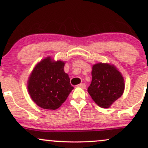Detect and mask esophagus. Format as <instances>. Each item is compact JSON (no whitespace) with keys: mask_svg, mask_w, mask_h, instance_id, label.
<instances>
[{"mask_svg":"<svg viewBox=\"0 0 148 148\" xmlns=\"http://www.w3.org/2000/svg\"><path fill=\"white\" fill-rule=\"evenodd\" d=\"M78 87L83 88V89H85V88H86V84H81L78 85Z\"/></svg>","mask_w":148,"mask_h":148,"instance_id":"obj_1","label":"esophagus"}]
</instances>
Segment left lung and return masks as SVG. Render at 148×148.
<instances>
[{
	"label": "left lung",
	"instance_id": "left-lung-1",
	"mask_svg": "<svg viewBox=\"0 0 148 148\" xmlns=\"http://www.w3.org/2000/svg\"><path fill=\"white\" fill-rule=\"evenodd\" d=\"M92 81L88 92L101 108H109L125 90V80L113 64L99 62L92 67Z\"/></svg>",
	"mask_w": 148,
	"mask_h": 148
}]
</instances>
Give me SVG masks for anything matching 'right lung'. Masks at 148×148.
I'll return each mask as SVG.
<instances>
[{"label":"right lung","instance_id":"right-lung-1","mask_svg":"<svg viewBox=\"0 0 148 148\" xmlns=\"http://www.w3.org/2000/svg\"><path fill=\"white\" fill-rule=\"evenodd\" d=\"M65 62L48 56L39 62L27 82L31 99L38 106L56 110L64 102L74 89L69 75L64 72Z\"/></svg>","mask_w":148,"mask_h":148}]
</instances>
